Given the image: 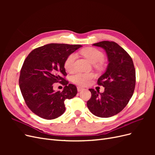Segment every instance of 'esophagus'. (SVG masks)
I'll use <instances>...</instances> for the list:
<instances>
[{
    "instance_id": "34e87169",
    "label": "esophagus",
    "mask_w": 155,
    "mask_h": 155,
    "mask_svg": "<svg viewBox=\"0 0 155 155\" xmlns=\"http://www.w3.org/2000/svg\"><path fill=\"white\" fill-rule=\"evenodd\" d=\"M77 89H78V92H81V91H83V88H82V87H77Z\"/></svg>"
}]
</instances>
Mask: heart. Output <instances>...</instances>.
Returning a JSON list of instances; mask_svg holds the SVG:
<instances>
[{
  "mask_svg": "<svg viewBox=\"0 0 155 155\" xmlns=\"http://www.w3.org/2000/svg\"><path fill=\"white\" fill-rule=\"evenodd\" d=\"M81 54L92 64L101 63L104 60V54L97 48L88 47L81 51ZM76 54H71L66 58L64 63V67L68 72L72 71L74 68V64ZM94 74L92 73L78 72L72 77V81L80 86H86L91 83Z\"/></svg>",
  "mask_w": 155,
  "mask_h": 155,
  "instance_id": "heart-1",
  "label": "heart"
}]
</instances>
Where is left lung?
I'll list each match as a JSON object with an SVG mask.
<instances>
[{
  "mask_svg": "<svg viewBox=\"0 0 155 155\" xmlns=\"http://www.w3.org/2000/svg\"><path fill=\"white\" fill-rule=\"evenodd\" d=\"M93 46L104 48L109 64L97 84L105 87L103 93L91 88L87 104L92 113L109 118L122 110L132 97L136 84V72L132 58L120 45L112 41H101Z\"/></svg>",
  "mask_w": 155,
  "mask_h": 155,
  "instance_id": "8db88e82",
  "label": "left lung"
}]
</instances>
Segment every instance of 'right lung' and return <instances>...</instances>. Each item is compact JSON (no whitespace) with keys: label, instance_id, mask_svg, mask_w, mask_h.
I'll list each match as a JSON object with an SVG mask.
<instances>
[{"label":"right lung","instance_id":"1","mask_svg":"<svg viewBox=\"0 0 155 155\" xmlns=\"http://www.w3.org/2000/svg\"><path fill=\"white\" fill-rule=\"evenodd\" d=\"M81 45L51 43L32 50L22 67L19 87L27 106L42 118L52 120L65 111L64 100L77 94V88L68 84L64 63L68 55ZM65 85L62 92L53 89L54 82Z\"/></svg>","mask_w":155,"mask_h":155}]
</instances>
